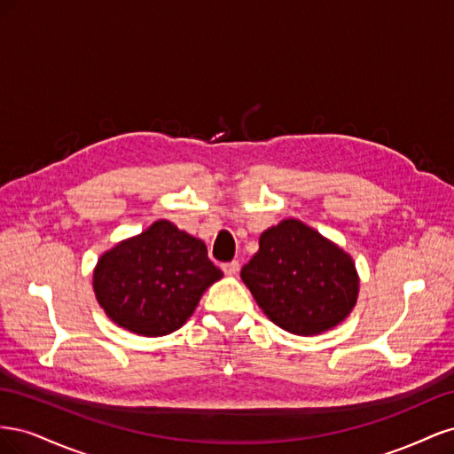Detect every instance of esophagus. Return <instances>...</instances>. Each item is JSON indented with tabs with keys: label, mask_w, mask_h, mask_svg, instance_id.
Segmentation results:
<instances>
[{
	"label": "esophagus",
	"mask_w": 454,
	"mask_h": 454,
	"mask_svg": "<svg viewBox=\"0 0 454 454\" xmlns=\"http://www.w3.org/2000/svg\"><path fill=\"white\" fill-rule=\"evenodd\" d=\"M222 270L227 274V277H237L240 270V263L239 261H229V263L222 265Z\"/></svg>",
	"instance_id": "1"
}]
</instances>
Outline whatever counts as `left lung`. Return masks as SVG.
Instances as JSON below:
<instances>
[{"label": "left lung", "mask_w": 454, "mask_h": 454, "mask_svg": "<svg viewBox=\"0 0 454 454\" xmlns=\"http://www.w3.org/2000/svg\"><path fill=\"white\" fill-rule=\"evenodd\" d=\"M240 278L270 322L295 335L335 327L358 297L350 255L299 219H284L259 237V252Z\"/></svg>", "instance_id": "1"}]
</instances>
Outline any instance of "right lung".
Listing matches in <instances>:
<instances>
[{
    "mask_svg": "<svg viewBox=\"0 0 454 454\" xmlns=\"http://www.w3.org/2000/svg\"><path fill=\"white\" fill-rule=\"evenodd\" d=\"M222 277L202 240L160 219L100 257L94 294L117 325L162 337L187 322L206 287Z\"/></svg>",
    "mask_w": 454,
    "mask_h": 454,
    "instance_id": "add662e5",
    "label": "right lung"
}]
</instances>
